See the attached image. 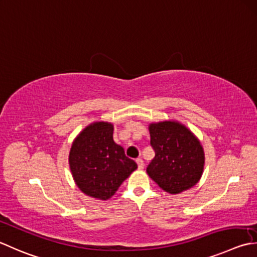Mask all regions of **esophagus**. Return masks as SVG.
<instances>
[{
  "label": "esophagus",
  "instance_id": "obj_1",
  "mask_svg": "<svg viewBox=\"0 0 257 257\" xmlns=\"http://www.w3.org/2000/svg\"><path fill=\"white\" fill-rule=\"evenodd\" d=\"M136 163H137L139 169H143V168H144V162H143L142 158H137V159H136Z\"/></svg>",
  "mask_w": 257,
  "mask_h": 257
}]
</instances>
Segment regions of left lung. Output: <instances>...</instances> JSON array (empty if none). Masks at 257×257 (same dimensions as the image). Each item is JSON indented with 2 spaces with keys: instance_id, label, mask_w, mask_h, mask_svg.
Returning <instances> with one entry per match:
<instances>
[{
  "instance_id": "obj_1",
  "label": "left lung",
  "mask_w": 257,
  "mask_h": 257,
  "mask_svg": "<svg viewBox=\"0 0 257 257\" xmlns=\"http://www.w3.org/2000/svg\"><path fill=\"white\" fill-rule=\"evenodd\" d=\"M155 158L147 167L149 177L169 194H179L199 182L205 154L197 137L178 121L149 124Z\"/></svg>"
}]
</instances>
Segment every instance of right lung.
I'll return each instance as SVG.
<instances>
[{
  "label": "right lung",
  "instance_id": "right-lung-1",
  "mask_svg": "<svg viewBox=\"0 0 257 257\" xmlns=\"http://www.w3.org/2000/svg\"><path fill=\"white\" fill-rule=\"evenodd\" d=\"M113 124L97 121L85 127L73 140L69 165L75 184L90 197L107 200L124 179L137 169V164L113 142Z\"/></svg>",
  "mask_w": 257,
  "mask_h": 257
}]
</instances>
